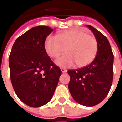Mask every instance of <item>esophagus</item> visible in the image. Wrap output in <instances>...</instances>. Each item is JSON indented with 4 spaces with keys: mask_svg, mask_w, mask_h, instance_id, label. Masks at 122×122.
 I'll return each instance as SVG.
<instances>
[{
    "mask_svg": "<svg viewBox=\"0 0 122 122\" xmlns=\"http://www.w3.org/2000/svg\"><path fill=\"white\" fill-rule=\"evenodd\" d=\"M61 71H62V73H67V70L65 69H64V68H61Z\"/></svg>",
    "mask_w": 122,
    "mask_h": 122,
    "instance_id": "34e87169",
    "label": "esophagus"
}]
</instances>
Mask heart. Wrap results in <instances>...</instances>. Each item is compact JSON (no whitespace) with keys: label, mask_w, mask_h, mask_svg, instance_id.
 I'll list each match as a JSON object with an SVG mask.
<instances>
[{"label":"heart","mask_w":122,"mask_h":122,"mask_svg":"<svg viewBox=\"0 0 122 122\" xmlns=\"http://www.w3.org/2000/svg\"><path fill=\"white\" fill-rule=\"evenodd\" d=\"M44 47L47 55L52 58L57 57L67 51V54L55 61L56 65L59 67H70L75 63L79 67H84L95 57L98 42L95 37L88 35L86 31L71 29L61 32L57 36H48Z\"/></svg>","instance_id":"b5f03b06"}]
</instances>
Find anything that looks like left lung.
Masks as SVG:
<instances>
[{"instance_id":"1","label":"left lung","mask_w":122,"mask_h":122,"mask_svg":"<svg viewBox=\"0 0 122 122\" xmlns=\"http://www.w3.org/2000/svg\"><path fill=\"white\" fill-rule=\"evenodd\" d=\"M98 42V51L93 61L76 70H69L68 88L73 99L85 106L101 102L108 95L113 81L114 55L108 39L97 29L86 25Z\"/></svg>"}]
</instances>
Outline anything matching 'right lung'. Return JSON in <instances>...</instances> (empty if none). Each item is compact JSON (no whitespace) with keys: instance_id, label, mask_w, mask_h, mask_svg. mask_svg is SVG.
<instances>
[{"instance_id":"add662e5","label":"right lung","mask_w":122,"mask_h":122,"mask_svg":"<svg viewBox=\"0 0 122 122\" xmlns=\"http://www.w3.org/2000/svg\"><path fill=\"white\" fill-rule=\"evenodd\" d=\"M52 31L45 25L32 28L16 40L9 56L14 90L22 102L34 108L49 102L61 75L44 47Z\"/></svg>"}]
</instances>
